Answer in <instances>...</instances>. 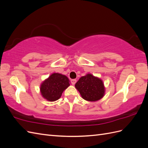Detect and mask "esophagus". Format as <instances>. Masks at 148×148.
I'll list each match as a JSON object with an SVG mask.
<instances>
[{"mask_svg":"<svg viewBox=\"0 0 148 148\" xmlns=\"http://www.w3.org/2000/svg\"><path fill=\"white\" fill-rule=\"evenodd\" d=\"M70 82H71V84L74 85L76 83V82H77V79H71L70 80Z\"/></svg>","mask_w":148,"mask_h":148,"instance_id":"esophagus-1","label":"esophagus"}]
</instances>
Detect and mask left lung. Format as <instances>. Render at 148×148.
<instances>
[{
	"instance_id": "obj_1",
	"label": "left lung",
	"mask_w": 148,
	"mask_h": 148,
	"mask_svg": "<svg viewBox=\"0 0 148 148\" xmlns=\"http://www.w3.org/2000/svg\"><path fill=\"white\" fill-rule=\"evenodd\" d=\"M75 88L83 99L88 101L99 100L104 95L105 89L102 81L91 74L80 78L76 83Z\"/></svg>"
}]
</instances>
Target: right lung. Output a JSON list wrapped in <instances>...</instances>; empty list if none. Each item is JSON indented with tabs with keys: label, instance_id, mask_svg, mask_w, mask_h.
Returning <instances> with one entry per match:
<instances>
[{
	"label": "right lung",
	"instance_id": "right-lung-1",
	"mask_svg": "<svg viewBox=\"0 0 148 148\" xmlns=\"http://www.w3.org/2000/svg\"><path fill=\"white\" fill-rule=\"evenodd\" d=\"M69 79L60 73H53L41 85V92L44 98L55 101L61 97L65 89L70 86Z\"/></svg>",
	"mask_w": 148,
	"mask_h": 148
}]
</instances>
